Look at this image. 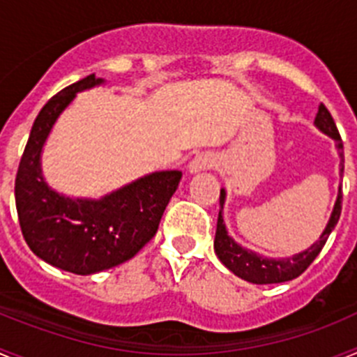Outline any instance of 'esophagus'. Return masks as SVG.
Returning <instances> with one entry per match:
<instances>
[{"instance_id": "esophagus-1", "label": "esophagus", "mask_w": 357, "mask_h": 357, "mask_svg": "<svg viewBox=\"0 0 357 357\" xmlns=\"http://www.w3.org/2000/svg\"><path fill=\"white\" fill-rule=\"evenodd\" d=\"M213 166H214L213 157L207 155V153H200V155H197L193 160H191V162L188 164V172L191 173V175H197V173L211 169Z\"/></svg>"}]
</instances>
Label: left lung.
<instances>
[{"instance_id":"left-lung-1","label":"left lung","mask_w":357,"mask_h":357,"mask_svg":"<svg viewBox=\"0 0 357 357\" xmlns=\"http://www.w3.org/2000/svg\"><path fill=\"white\" fill-rule=\"evenodd\" d=\"M314 127L321 132V134L329 135L331 139L336 144L338 155L342 159L340 162V175H343V143L340 137V132L336 128L333 116L329 110L326 109L324 103L318 105L317 118H314ZM227 191L222 189L220 191V214H218L216 223V236H214V252H216L218 259L222 261L230 272L238 275L239 279L248 280L252 284H277V282H288V280L296 279V277L304 273L307 266L317 259V255L326 245L327 238L334 230L336 223L342 214V185L338 188V197L334 202L333 213L329 216L326 229L320 234V238L305 250L298 252L289 257H266L254 250L241 247L238 241H234L232 236L227 232L225 222H223V206H225Z\"/></svg>"}]
</instances>
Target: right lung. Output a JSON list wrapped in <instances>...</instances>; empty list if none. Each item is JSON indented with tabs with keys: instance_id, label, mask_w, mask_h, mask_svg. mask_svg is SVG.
<instances>
[{
	"instance_id": "add662e5",
	"label": "right lung",
	"mask_w": 357,
	"mask_h": 357,
	"mask_svg": "<svg viewBox=\"0 0 357 357\" xmlns=\"http://www.w3.org/2000/svg\"><path fill=\"white\" fill-rule=\"evenodd\" d=\"M103 84V78L89 75L40 109L15 176V207L26 245L39 259L77 275L132 259L155 236L182 178L176 169L155 172L102 198L66 197L44 181L40 157L56 119L78 93Z\"/></svg>"
}]
</instances>
